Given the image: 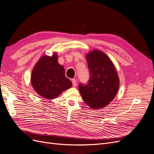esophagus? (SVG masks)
<instances>
[{
    "instance_id": "obj_1",
    "label": "esophagus",
    "mask_w": 154,
    "mask_h": 154,
    "mask_svg": "<svg viewBox=\"0 0 154 154\" xmlns=\"http://www.w3.org/2000/svg\"><path fill=\"white\" fill-rule=\"evenodd\" d=\"M72 84H73V86L76 87V86H77V80H76V79H72Z\"/></svg>"
}]
</instances>
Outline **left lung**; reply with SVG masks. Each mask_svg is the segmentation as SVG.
<instances>
[{"label": "left lung", "mask_w": 154, "mask_h": 154, "mask_svg": "<svg viewBox=\"0 0 154 154\" xmlns=\"http://www.w3.org/2000/svg\"><path fill=\"white\" fill-rule=\"evenodd\" d=\"M86 60L89 81L86 85L79 84V90L85 103L93 109H99L114 99L120 81L114 65L103 51H90L86 54Z\"/></svg>", "instance_id": "1"}]
</instances>
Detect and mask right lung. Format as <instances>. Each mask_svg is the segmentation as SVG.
<instances>
[{"mask_svg": "<svg viewBox=\"0 0 154 154\" xmlns=\"http://www.w3.org/2000/svg\"><path fill=\"white\" fill-rule=\"evenodd\" d=\"M58 54L42 56L34 66L31 84L37 93L45 99L53 100L72 87V84L65 76L64 66L59 64Z\"/></svg>", "mask_w": 154, "mask_h": 154, "instance_id": "obj_1", "label": "right lung"}]
</instances>
